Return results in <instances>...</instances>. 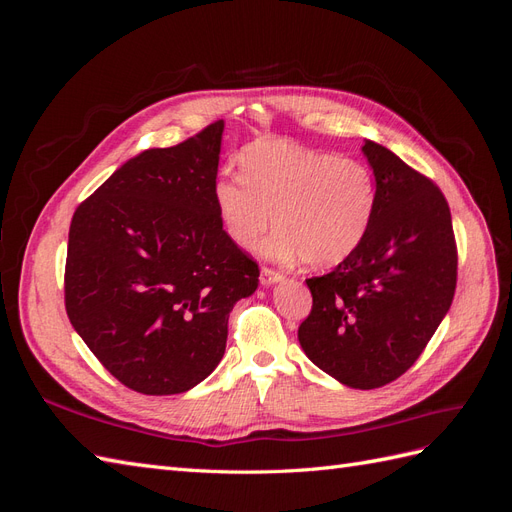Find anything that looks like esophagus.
Wrapping results in <instances>:
<instances>
[{
	"label": "esophagus",
	"instance_id": "esophagus-1",
	"mask_svg": "<svg viewBox=\"0 0 512 512\" xmlns=\"http://www.w3.org/2000/svg\"><path fill=\"white\" fill-rule=\"evenodd\" d=\"M280 280H284V273L275 271L271 267H262V271H260V284L262 286H271V284H277Z\"/></svg>",
	"mask_w": 512,
	"mask_h": 512
}]
</instances>
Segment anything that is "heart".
I'll use <instances>...</instances> for the list:
<instances>
[{"mask_svg":"<svg viewBox=\"0 0 512 512\" xmlns=\"http://www.w3.org/2000/svg\"><path fill=\"white\" fill-rule=\"evenodd\" d=\"M226 235L252 247L273 226L267 250L333 267L365 241L378 205L374 170L363 160L288 141H256L241 153V175L213 183Z\"/></svg>","mask_w":512,"mask_h":512,"instance_id":"heart-1","label":"heart"}]
</instances>
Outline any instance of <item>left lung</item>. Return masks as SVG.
Instances as JSON below:
<instances>
[{
	"label": "left lung",
	"instance_id": "8db88e82",
	"mask_svg": "<svg viewBox=\"0 0 512 512\" xmlns=\"http://www.w3.org/2000/svg\"><path fill=\"white\" fill-rule=\"evenodd\" d=\"M378 205L350 258L309 277L312 312L299 342L309 361L352 389H380L416 363L455 297L451 209L429 177L365 141Z\"/></svg>",
	"mask_w": 512,
	"mask_h": 512
}]
</instances>
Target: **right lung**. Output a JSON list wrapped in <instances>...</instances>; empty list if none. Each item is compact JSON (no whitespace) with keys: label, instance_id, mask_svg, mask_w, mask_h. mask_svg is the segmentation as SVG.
Returning a JSON list of instances; mask_svg holds the SVG:
<instances>
[{"label":"right lung","instance_id":"obj_1","mask_svg":"<svg viewBox=\"0 0 512 512\" xmlns=\"http://www.w3.org/2000/svg\"><path fill=\"white\" fill-rule=\"evenodd\" d=\"M224 121L128 160L76 207L64 273L74 331L108 374L143 395L190 391L218 367L256 260L213 203Z\"/></svg>","mask_w":512,"mask_h":512}]
</instances>
